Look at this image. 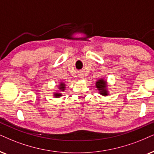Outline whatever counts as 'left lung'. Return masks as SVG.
Listing matches in <instances>:
<instances>
[{
  "label": "left lung",
  "instance_id": "left-lung-1",
  "mask_svg": "<svg viewBox=\"0 0 154 154\" xmlns=\"http://www.w3.org/2000/svg\"><path fill=\"white\" fill-rule=\"evenodd\" d=\"M106 86H107L106 85V82L103 79H100L96 82L97 88L100 91V94L103 95V96H107L109 94Z\"/></svg>",
  "mask_w": 154,
  "mask_h": 154
}]
</instances>
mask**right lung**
<instances>
[{"instance_id": "add662e5", "label": "right lung", "mask_w": 154, "mask_h": 154, "mask_svg": "<svg viewBox=\"0 0 154 154\" xmlns=\"http://www.w3.org/2000/svg\"><path fill=\"white\" fill-rule=\"evenodd\" d=\"M58 88H59V89L60 91H65V84L63 83V82H60L59 87H58ZM54 97H60L62 96V94L61 93H57V92H55L54 93Z\"/></svg>"}]
</instances>
